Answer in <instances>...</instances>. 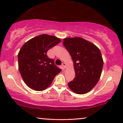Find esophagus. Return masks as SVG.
Returning a JSON list of instances; mask_svg holds the SVG:
<instances>
[{
	"label": "esophagus",
	"instance_id": "obj_1",
	"mask_svg": "<svg viewBox=\"0 0 123 123\" xmlns=\"http://www.w3.org/2000/svg\"><path fill=\"white\" fill-rule=\"evenodd\" d=\"M66 63H62V67H63V69H64L65 67H66Z\"/></svg>",
	"mask_w": 123,
	"mask_h": 123
}]
</instances>
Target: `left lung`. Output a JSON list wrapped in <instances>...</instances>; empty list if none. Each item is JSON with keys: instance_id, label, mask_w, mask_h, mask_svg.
<instances>
[{"instance_id": "8db88e82", "label": "left lung", "mask_w": 123, "mask_h": 123, "mask_svg": "<svg viewBox=\"0 0 123 123\" xmlns=\"http://www.w3.org/2000/svg\"><path fill=\"white\" fill-rule=\"evenodd\" d=\"M63 42L74 62L75 77L68 83L77 94H84L96 86L101 74L103 60L93 44L79 37H67Z\"/></svg>"}]
</instances>
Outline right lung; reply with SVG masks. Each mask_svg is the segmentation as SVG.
Wrapping results in <instances>:
<instances>
[{
	"label": "right lung",
	"instance_id": "obj_1",
	"mask_svg": "<svg viewBox=\"0 0 123 123\" xmlns=\"http://www.w3.org/2000/svg\"><path fill=\"white\" fill-rule=\"evenodd\" d=\"M54 36L43 34L30 39L18 54L19 70L25 84L35 91L44 90L62 71L47 52L60 42Z\"/></svg>",
	"mask_w": 123,
	"mask_h": 123
}]
</instances>
